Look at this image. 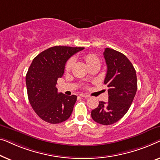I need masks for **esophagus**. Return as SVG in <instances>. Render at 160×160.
<instances>
[{"label": "esophagus", "mask_w": 160, "mask_h": 160, "mask_svg": "<svg viewBox=\"0 0 160 160\" xmlns=\"http://www.w3.org/2000/svg\"><path fill=\"white\" fill-rule=\"evenodd\" d=\"M80 96L81 97H83V98H88L90 97L89 95H87V94H84V93H81L80 94Z\"/></svg>", "instance_id": "34e87169"}]
</instances>
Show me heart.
Segmentation results:
<instances>
[{"label": "heart", "instance_id": "obj_1", "mask_svg": "<svg viewBox=\"0 0 160 160\" xmlns=\"http://www.w3.org/2000/svg\"><path fill=\"white\" fill-rule=\"evenodd\" d=\"M84 59L86 62V64H88V66H91V64H93V63H95L96 62H98L99 61L98 58L96 57L95 54L93 53H87L84 56ZM73 62H74V59L72 58H69V59L67 61L66 64H65V71H69L72 68L73 65Z\"/></svg>", "mask_w": 160, "mask_h": 160}]
</instances>
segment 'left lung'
Here are the masks:
<instances>
[{"label": "left lung", "mask_w": 160, "mask_h": 160, "mask_svg": "<svg viewBox=\"0 0 160 160\" xmlns=\"http://www.w3.org/2000/svg\"><path fill=\"white\" fill-rule=\"evenodd\" d=\"M107 72L104 84L109 88L108 102H99L91 111L92 119L109 125L120 120L129 109L137 91L136 69L122 53L107 48L103 52Z\"/></svg>", "instance_id": "1"}]
</instances>
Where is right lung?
<instances>
[{
    "instance_id": "obj_1",
    "label": "right lung",
    "mask_w": 160,
    "mask_h": 160,
    "mask_svg": "<svg viewBox=\"0 0 160 160\" xmlns=\"http://www.w3.org/2000/svg\"><path fill=\"white\" fill-rule=\"evenodd\" d=\"M82 47L53 46L39 53L26 75L28 99L38 117L51 124L67 120L77 101L75 95L58 93V78L64 75L67 60Z\"/></svg>"
}]
</instances>
